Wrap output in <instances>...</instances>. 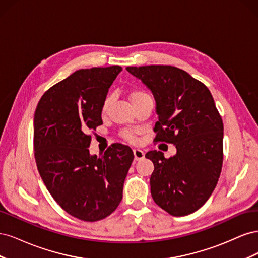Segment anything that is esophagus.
Segmentation results:
<instances>
[{
  "label": "esophagus",
  "instance_id": "esophagus-1",
  "mask_svg": "<svg viewBox=\"0 0 258 258\" xmlns=\"http://www.w3.org/2000/svg\"><path fill=\"white\" fill-rule=\"evenodd\" d=\"M134 154H135V159L136 160H140V159L144 158V152L141 151V150H139V148H135Z\"/></svg>",
  "mask_w": 258,
  "mask_h": 258
}]
</instances>
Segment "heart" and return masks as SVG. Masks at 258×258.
<instances>
[{
	"instance_id": "1",
	"label": "heart",
	"mask_w": 258,
	"mask_h": 258,
	"mask_svg": "<svg viewBox=\"0 0 258 258\" xmlns=\"http://www.w3.org/2000/svg\"><path fill=\"white\" fill-rule=\"evenodd\" d=\"M147 96H150V95H148V93L144 90H134L130 93V99L132 101V103H135V102H137L138 100L145 98ZM111 103H112V97L111 96L105 97L103 103H102V107H101V111H102V113H106V111L108 110V107H110ZM120 135L124 140H127V141H129V142H136L137 141V137H136L134 131L123 130V131H121Z\"/></svg>"
}]
</instances>
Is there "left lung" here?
<instances>
[{
  "instance_id": "8db88e82",
  "label": "left lung",
  "mask_w": 258,
  "mask_h": 258,
  "mask_svg": "<svg viewBox=\"0 0 258 258\" xmlns=\"http://www.w3.org/2000/svg\"><path fill=\"white\" fill-rule=\"evenodd\" d=\"M126 70L155 98V141L176 147L170 158L160 151L145 155L155 168L150 179L152 197L171 215H188L206 204L222 171L224 126L213 97L205 84L175 67Z\"/></svg>"
}]
</instances>
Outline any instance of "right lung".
<instances>
[{
  "label": "right lung",
  "mask_w": 258,
  "mask_h": 258,
  "mask_svg": "<svg viewBox=\"0 0 258 258\" xmlns=\"http://www.w3.org/2000/svg\"><path fill=\"white\" fill-rule=\"evenodd\" d=\"M122 68L82 69L42 96L34 114V157L52 198L85 222L112 214L122 199L124 178L135 158L115 143L103 155H90V130L102 124L101 107Z\"/></svg>",
  "instance_id": "obj_1"
}]
</instances>
